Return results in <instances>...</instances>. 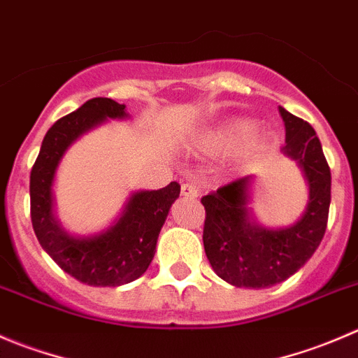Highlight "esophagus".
<instances>
[{
	"label": "esophagus",
	"instance_id": "esophagus-1",
	"mask_svg": "<svg viewBox=\"0 0 358 358\" xmlns=\"http://www.w3.org/2000/svg\"><path fill=\"white\" fill-rule=\"evenodd\" d=\"M180 193H182L184 196L194 198V196H198V186L193 182H186L180 186Z\"/></svg>",
	"mask_w": 358,
	"mask_h": 358
}]
</instances>
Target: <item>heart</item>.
I'll return each instance as SVG.
<instances>
[{"mask_svg":"<svg viewBox=\"0 0 358 358\" xmlns=\"http://www.w3.org/2000/svg\"><path fill=\"white\" fill-rule=\"evenodd\" d=\"M250 136H252V127L249 123L233 122L222 127L214 136L212 143H214L215 148H221V150H231V148H238L243 143H247Z\"/></svg>","mask_w":358,"mask_h":358,"instance_id":"heart-1","label":"heart"}]
</instances>
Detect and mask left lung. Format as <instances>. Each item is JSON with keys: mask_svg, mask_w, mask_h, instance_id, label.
<instances>
[{"mask_svg": "<svg viewBox=\"0 0 358 358\" xmlns=\"http://www.w3.org/2000/svg\"><path fill=\"white\" fill-rule=\"evenodd\" d=\"M287 157L299 162L310 186L306 212L285 229L250 224L247 186L250 178L231 180L201 198L205 207L203 247L210 266L236 287L266 289L287 280L313 256L324 238L331 205V169L313 127L280 108Z\"/></svg>", "mask_w": 358, "mask_h": 358, "instance_id": "left-lung-1", "label": "left lung"}]
</instances>
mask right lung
I'll return each instance as SVG.
<instances>
[{"label": "right lung", "mask_w": 358, "mask_h": 358, "mask_svg": "<svg viewBox=\"0 0 358 358\" xmlns=\"http://www.w3.org/2000/svg\"><path fill=\"white\" fill-rule=\"evenodd\" d=\"M123 116L125 106L113 99H90L50 127L31 171V221L38 242L66 273L94 287H118L148 270L162 226L180 193L176 180L162 189L136 193L118 222L94 238H73L59 228L52 214V182L64 151L106 118Z\"/></svg>", "instance_id": "1"}]
</instances>
